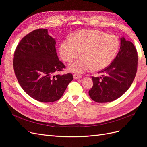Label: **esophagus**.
Here are the masks:
<instances>
[{
	"instance_id": "obj_1",
	"label": "esophagus",
	"mask_w": 147,
	"mask_h": 147,
	"mask_svg": "<svg viewBox=\"0 0 147 147\" xmlns=\"http://www.w3.org/2000/svg\"><path fill=\"white\" fill-rule=\"evenodd\" d=\"M74 78L75 79L80 78H82V75H79V74H74Z\"/></svg>"
}]
</instances>
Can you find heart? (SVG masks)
Returning <instances> with one entry per match:
<instances>
[{"label": "heart", "mask_w": 147, "mask_h": 147, "mask_svg": "<svg viewBox=\"0 0 147 147\" xmlns=\"http://www.w3.org/2000/svg\"><path fill=\"white\" fill-rule=\"evenodd\" d=\"M119 41L114 35L95 30H82L75 32L70 39L62 42L59 48L61 58L70 62L80 55L82 57L71 63L69 69L82 74L94 69L100 70L108 67L116 56Z\"/></svg>", "instance_id": "heart-1"}]
</instances>
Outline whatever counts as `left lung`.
I'll return each mask as SVG.
<instances>
[{"instance_id": "8db88e82", "label": "left lung", "mask_w": 147, "mask_h": 147, "mask_svg": "<svg viewBox=\"0 0 147 147\" xmlns=\"http://www.w3.org/2000/svg\"><path fill=\"white\" fill-rule=\"evenodd\" d=\"M121 46L116 57L108 67L102 70V77H92L93 86L89 91L91 98L99 103L117 99L132 84L137 70V50L131 42L120 38Z\"/></svg>"}]
</instances>
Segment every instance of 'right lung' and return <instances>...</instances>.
I'll list each match as a JSON object with an SVG mask.
<instances>
[{
  "mask_svg": "<svg viewBox=\"0 0 147 147\" xmlns=\"http://www.w3.org/2000/svg\"><path fill=\"white\" fill-rule=\"evenodd\" d=\"M13 69L23 90L33 99L42 102L59 100L72 74L56 75L65 67L59 60L56 40L47 29H38L26 35L17 45Z\"/></svg>",
  "mask_w": 147,
  "mask_h": 147,
  "instance_id": "obj_1",
  "label": "right lung"
}]
</instances>
